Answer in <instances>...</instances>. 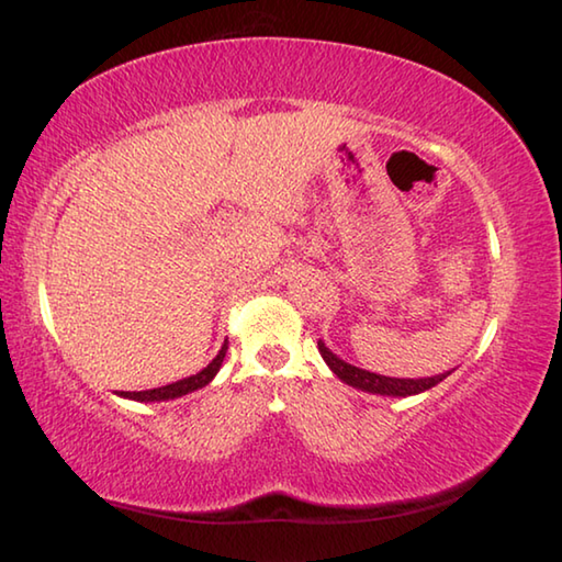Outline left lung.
Masks as SVG:
<instances>
[{"mask_svg": "<svg viewBox=\"0 0 562 562\" xmlns=\"http://www.w3.org/2000/svg\"><path fill=\"white\" fill-rule=\"evenodd\" d=\"M319 347V355L322 359L327 361V367L335 372L341 382L359 389V392H367V394H382V396H414V394H422V392H429L431 386H436L439 382H443L446 376L451 372H443V374H436V376H418V379H398V376H384V374H376V372H367V369H359L355 364H349L341 357H337L335 351H331L325 341H317Z\"/></svg>", "mask_w": 562, "mask_h": 562, "instance_id": "8db88e82", "label": "left lung"}]
</instances>
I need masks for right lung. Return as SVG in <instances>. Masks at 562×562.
<instances>
[{
    "label": "right lung",
    "mask_w": 562,
    "mask_h": 562,
    "mask_svg": "<svg viewBox=\"0 0 562 562\" xmlns=\"http://www.w3.org/2000/svg\"><path fill=\"white\" fill-rule=\"evenodd\" d=\"M225 351H227V339L225 345L217 351L215 359L211 364L203 367L201 372L193 374V376H186V379H178L173 384H166V386H158V389H146V392H119V396L123 398H133V402H168V398H180L190 392H198V389L207 386L215 379V374L221 372L223 367V359H225Z\"/></svg>",
    "instance_id": "add662e5"
}]
</instances>
